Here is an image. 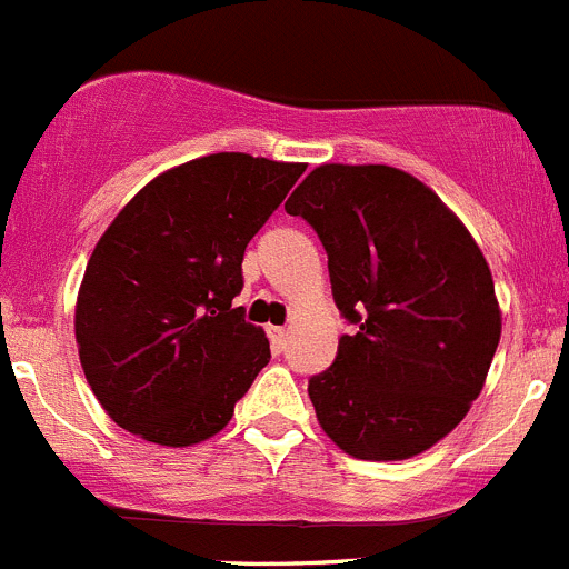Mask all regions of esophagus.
<instances>
[{"instance_id": "obj_1", "label": "esophagus", "mask_w": 569, "mask_h": 569, "mask_svg": "<svg viewBox=\"0 0 569 569\" xmlns=\"http://www.w3.org/2000/svg\"><path fill=\"white\" fill-rule=\"evenodd\" d=\"M269 339H272L274 347H283L286 339H289V328H269Z\"/></svg>"}]
</instances>
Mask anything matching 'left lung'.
Instances as JSON below:
<instances>
[{
    "label": "left lung",
    "instance_id": "1",
    "mask_svg": "<svg viewBox=\"0 0 569 569\" xmlns=\"http://www.w3.org/2000/svg\"><path fill=\"white\" fill-rule=\"evenodd\" d=\"M328 252L352 325L308 380L322 431L352 459L400 461L448 437L500 341L492 272L470 230L395 167H317L286 202Z\"/></svg>",
    "mask_w": 569,
    "mask_h": 569
}]
</instances>
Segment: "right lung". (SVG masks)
Here are the masks:
<instances>
[{
  "label": "right lung",
  "mask_w": 569,
  "mask_h": 569,
  "mask_svg": "<svg viewBox=\"0 0 569 569\" xmlns=\"http://www.w3.org/2000/svg\"><path fill=\"white\" fill-rule=\"evenodd\" d=\"M302 163L217 152L158 174L88 258L74 336L88 386L119 428L167 448L219 433L269 341L239 295L252 236Z\"/></svg>",
  "instance_id": "1"
}]
</instances>
